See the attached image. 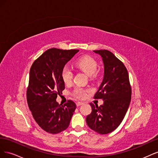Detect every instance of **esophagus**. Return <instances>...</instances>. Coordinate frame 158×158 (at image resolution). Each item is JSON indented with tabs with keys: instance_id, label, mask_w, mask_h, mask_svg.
<instances>
[{
	"instance_id": "obj_1",
	"label": "esophagus",
	"mask_w": 158,
	"mask_h": 158,
	"mask_svg": "<svg viewBox=\"0 0 158 158\" xmlns=\"http://www.w3.org/2000/svg\"><path fill=\"white\" fill-rule=\"evenodd\" d=\"M84 104V103L83 102H77L76 103V106H77V107H79V106H82V105H83Z\"/></svg>"
}]
</instances>
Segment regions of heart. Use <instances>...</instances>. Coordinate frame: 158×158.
<instances>
[{"mask_svg": "<svg viewBox=\"0 0 158 158\" xmlns=\"http://www.w3.org/2000/svg\"><path fill=\"white\" fill-rule=\"evenodd\" d=\"M75 65L76 67L90 76V78H95L97 75L98 63L92 56L85 55L80 57L76 61ZM61 77L65 84H70L73 78V71L68 66H64L61 72ZM86 92L87 90L85 89L77 86L74 88L72 94L78 99H84L86 95Z\"/></svg>", "mask_w": 158, "mask_h": 158, "instance_id": "heart-1", "label": "heart"}]
</instances>
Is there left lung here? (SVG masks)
<instances>
[{"instance_id": "left-lung-1", "label": "left lung", "mask_w": 158, "mask_h": 158, "mask_svg": "<svg viewBox=\"0 0 158 158\" xmlns=\"http://www.w3.org/2000/svg\"><path fill=\"white\" fill-rule=\"evenodd\" d=\"M102 57L104 75L102 82L94 95L102 99L103 104L90 103L92 113L86 117L88 126L96 132L106 135L113 132L125 117L131 103L132 89L125 66L111 52L96 50Z\"/></svg>"}]
</instances>
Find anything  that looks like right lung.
<instances>
[{"label":"right lung","instance_id":"obj_1","mask_svg":"<svg viewBox=\"0 0 158 158\" xmlns=\"http://www.w3.org/2000/svg\"><path fill=\"white\" fill-rule=\"evenodd\" d=\"M78 51L49 49L33 62L30 69L27 88L28 107L36 123L49 133L66 130L76 109V104L71 100L59 105L56 99L65 88L62 70Z\"/></svg>","mask_w":158,"mask_h":158}]
</instances>
